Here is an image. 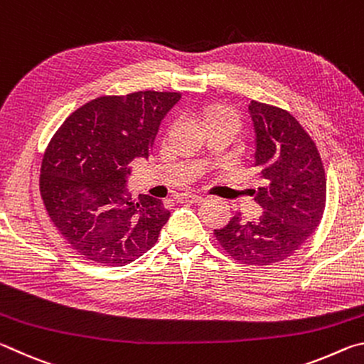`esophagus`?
<instances>
[{
  "instance_id": "1",
  "label": "esophagus",
  "mask_w": 364,
  "mask_h": 364,
  "mask_svg": "<svg viewBox=\"0 0 364 364\" xmlns=\"http://www.w3.org/2000/svg\"><path fill=\"white\" fill-rule=\"evenodd\" d=\"M178 202H180V204H200V202H204V197L184 193L181 196H178Z\"/></svg>"
}]
</instances>
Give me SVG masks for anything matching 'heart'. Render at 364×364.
<instances>
[{
	"label": "heart",
	"instance_id": "1",
	"mask_svg": "<svg viewBox=\"0 0 364 364\" xmlns=\"http://www.w3.org/2000/svg\"><path fill=\"white\" fill-rule=\"evenodd\" d=\"M218 114H230V112H226V110H210V112L207 114V120H210L212 117L218 115ZM231 115H232V114H231Z\"/></svg>",
	"mask_w": 364,
	"mask_h": 364
}]
</instances>
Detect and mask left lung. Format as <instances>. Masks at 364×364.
<instances>
[{
    "instance_id": "left-lung-1",
    "label": "left lung",
    "mask_w": 364,
    "mask_h": 364,
    "mask_svg": "<svg viewBox=\"0 0 364 364\" xmlns=\"http://www.w3.org/2000/svg\"><path fill=\"white\" fill-rule=\"evenodd\" d=\"M255 130V167L262 173L257 221L236 213L215 237L245 267H267L295 254L319 225L326 205L321 157L304 127L284 109L250 101Z\"/></svg>"
}]
</instances>
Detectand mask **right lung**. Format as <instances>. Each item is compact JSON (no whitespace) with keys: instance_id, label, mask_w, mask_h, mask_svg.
Instances as JSON below:
<instances>
[{"instance_id":"add662e5","label":"right lung","mask_w":364,"mask_h":364,"mask_svg":"<svg viewBox=\"0 0 364 364\" xmlns=\"http://www.w3.org/2000/svg\"><path fill=\"white\" fill-rule=\"evenodd\" d=\"M180 93L101 96L67 119L43 156L40 193L49 218L86 260L123 267L157 242L170 212L127 189L130 165L149 157L159 127Z\"/></svg>"}]
</instances>
